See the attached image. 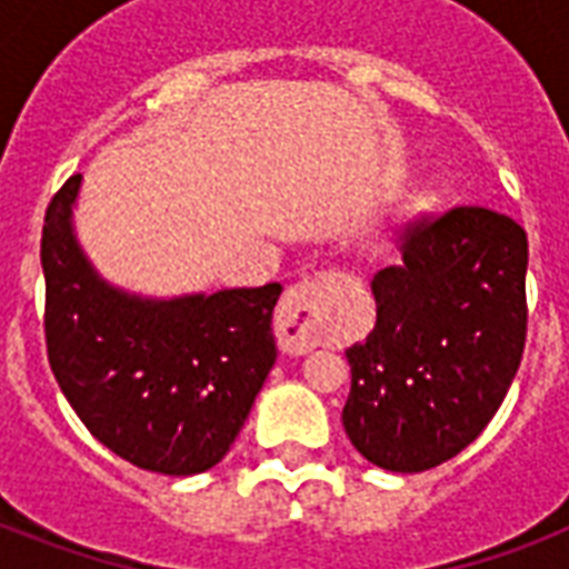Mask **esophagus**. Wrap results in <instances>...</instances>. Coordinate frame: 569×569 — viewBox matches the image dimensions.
Segmentation results:
<instances>
[{
    "instance_id": "34e87169",
    "label": "esophagus",
    "mask_w": 569,
    "mask_h": 569,
    "mask_svg": "<svg viewBox=\"0 0 569 569\" xmlns=\"http://www.w3.org/2000/svg\"><path fill=\"white\" fill-rule=\"evenodd\" d=\"M325 280H301L283 292L274 312L277 342L289 355H307L325 337Z\"/></svg>"
}]
</instances>
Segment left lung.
<instances>
[{
    "label": "left lung",
    "instance_id": "8db88e82",
    "mask_svg": "<svg viewBox=\"0 0 569 569\" xmlns=\"http://www.w3.org/2000/svg\"><path fill=\"white\" fill-rule=\"evenodd\" d=\"M401 262L378 271L372 333L346 351L342 425L389 472L446 463L485 431L520 369L529 239L485 206L410 221Z\"/></svg>",
    "mask_w": 569,
    "mask_h": 569
}]
</instances>
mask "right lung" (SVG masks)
<instances>
[{
    "mask_svg": "<svg viewBox=\"0 0 569 569\" xmlns=\"http://www.w3.org/2000/svg\"><path fill=\"white\" fill-rule=\"evenodd\" d=\"M79 173L49 200L40 236L43 333L58 387L84 428L132 467L197 476L230 451L274 366L280 283L141 301L93 274L70 230Z\"/></svg>",
    "mask_w": 569,
    "mask_h": 569,
    "instance_id": "1",
    "label": "right lung"
}]
</instances>
